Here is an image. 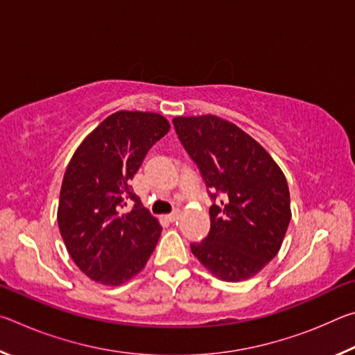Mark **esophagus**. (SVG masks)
Returning <instances> with one entry per match:
<instances>
[{
  "instance_id": "34e87169",
  "label": "esophagus",
  "mask_w": 355,
  "mask_h": 355,
  "mask_svg": "<svg viewBox=\"0 0 355 355\" xmlns=\"http://www.w3.org/2000/svg\"><path fill=\"white\" fill-rule=\"evenodd\" d=\"M166 218H167V219H169L171 222H175V220H177L178 218H180V209H175V211H172L171 214H167V216H166Z\"/></svg>"
}]
</instances>
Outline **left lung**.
<instances>
[{
  "mask_svg": "<svg viewBox=\"0 0 355 355\" xmlns=\"http://www.w3.org/2000/svg\"><path fill=\"white\" fill-rule=\"evenodd\" d=\"M172 122L211 199L222 197L209 207V233L191 244L192 254L220 280L250 279L277 255L291 220L284 172L254 137L225 119L205 114Z\"/></svg>",
  "mask_w": 355,
  "mask_h": 355,
  "instance_id": "obj_1",
  "label": "left lung"
}]
</instances>
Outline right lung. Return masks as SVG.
<instances>
[{
	"label": "right lung",
	"instance_id": "add662e5",
	"mask_svg": "<svg viewBox=\"0 0 355 355\" xmlns=\"http://www.w3.org/2000/svg\"><path fill=\"white\" fill-rule=\"evenodd\" d=\"M171 123L156 112L117 111L89 133L65 169L58 225L71 260L101 285H122L146 266L159 222L130 186ZM128 201L134 208L123 212Z\"/></svg>",
	"mask_w": 355,
	"mask_h": 355
}]
</instances>
